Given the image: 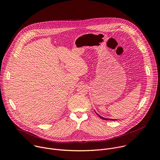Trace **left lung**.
<instances>
[{
	"label": "left lung",
	"instance_id": "1",
	"mask_svg": "<svg viewBox=\"0 0 160 160\" xmlns=\"http://www.w3.org/2000/svg\"><path fill=\"white\" fill-rule=\"evenodd\" d=\"M96 114H97V115H98L99 116V118H101V119H103V120H114V119H110V118H103V117H101L100 115H98V113H97L96 112Z\"/></svg>",
	"mask_w": 160,
	"mask_h": 160
}]
</instances>
